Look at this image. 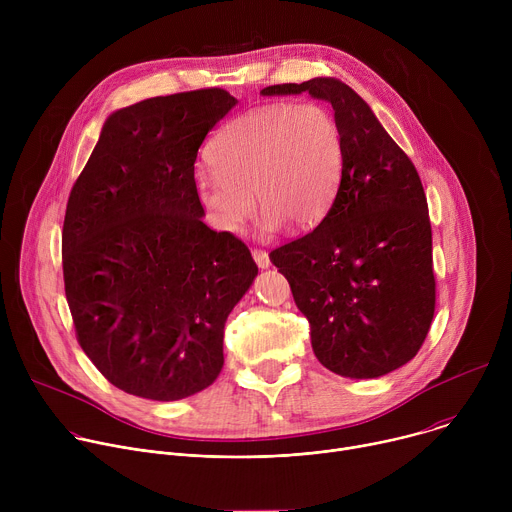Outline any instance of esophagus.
<instances>
[{
    "label": "esophagus",
    "mask_w": 512,
    "mask_h": 512,
    "mask_svg": "<svg viewBox=\"0 0 512 512\" xmlns=\"http://www.w3.org/2000/svg\"><path fill=\"white\" fill-rule=\"evenodd\" d=\"M253 259L255 263L261 267V269H267L271 265V259H269V253L267 251H261V249H253Z\"/></svg>",
    "instance_id": "1"
}]
</instances>
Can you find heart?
Here are the masks:
<instances>
[{"label": "heart", "mask_w": 512, "mask_h": 512, "mask_svg": "<svg viewBox=\"0 0 512 512\" xmlns=\"http://www.w3.org/2000/svg\"><path fill=\"white\" fill-rule=\"evenodd\" d=\"M214 174L196 178L210 223L237 233L253 212L263 229H310L328 212L342 174V137L334 115L318 103L267 105L233 119L218 133Z\"/></svg>", "instance_id": "heart-1"}]
</instances>
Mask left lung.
<instances>
[{"mask_svg": "<svg viewBox=\"0 0 512 512\" xmlns=\"http://www.w3.org/2000/svg\"><path fill=\"white\" fill-rule=\"evenodd\" d=\"M326 101L342 137V174L324 221L271 251L310 322L324 367L377 379L421 348L435 310L431 225L419 174L348 85L318 77L273 85L261 95Z\"/></svg>", "mask_w": 512, "mask_h": 512, "instance_id": "1", "label": "left lung"}]
</instances>
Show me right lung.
Listing matches in <instances>:
<instances>
[{"instance_id": "1", "label": "right lung", "mask_w": 512, "mask_h": 512, "mask_svg": "<svg viewBox=\"0 0 512 512\" xmlns=\"http://www.w3.org/2000/svg\"><path fill=\"white\" fill-rule=\"evenodd\" d=\"M237 99L200 89L111 113L62 227L77 338L117 389L178 401L221 373L225 322L257 277L243 241L202 221L194 162Z\"/></svg>"}]
</instances>
